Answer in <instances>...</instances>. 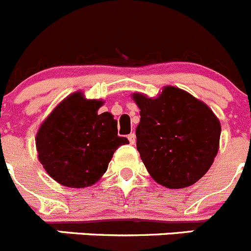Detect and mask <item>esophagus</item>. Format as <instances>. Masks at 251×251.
<instances>
[{"label": "esophagus", "instance_id": "34e87169", "mask_svg": "<svg viewBox=\"0 0 251 251\" xmlns=\"http://www.w3.org/2000/svg\"><path fill=\"white\" fill-rule=\"evenodd\" d=\"M127 139L128 141H130L131 145H135V142H136V135H135L134 132H131V134L127 136Z\"/></svg>", "mask_w": 251, "mask_h": 251}]
</instances>
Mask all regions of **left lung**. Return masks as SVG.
I'll return each instance as SVG.
<instances>
[{"mask_svg": "<svg viewBox=\"0 0 251 251\" xmlns=\"http://www.w3.org/2000/svg\"><path fill=\"white\" fill-rule=\"evenodd\" d=\"M140 109L136 148L157 184L169 189L200 180L219 150L220 121L206 103L179 87L165 86L157 98L135 92Z\"/></svg>", "mask_w": 251, "mask_h": 251, "instance_id": "8db88e82", "label": "left lung"}]
</instances>
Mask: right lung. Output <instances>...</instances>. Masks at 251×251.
<instances>
[{"mask_svg":"<svg viewBox=\"0 0 251 251\" xmlns=\"http://www.w3.org/2000/svg\"><path fill=\"white\" fill-rule=\"evenodd\" d=\"M102 105V100H89L76 91L61 101L38 128V160L58 184L74 189L91 186L106 173L117 148L128 144L126 137L117 136L112 114H99Z\"/></svg>","mask_w":251,"mask_h":251,"instance_id":"1","label":"right lung"}]
</instances>
